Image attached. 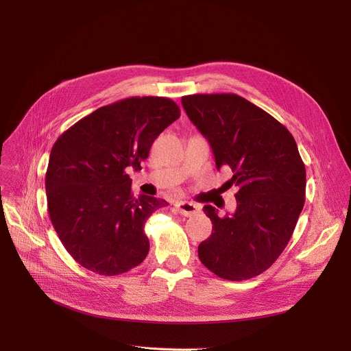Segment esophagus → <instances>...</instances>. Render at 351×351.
I'll return each instance as SVG.
<instances>
[{"mask_svg":"<svg viewBox=\"0 0 351 351\" xmlns=\"http://www.w3.org/2000/svg\"><path fill=\"white\" fill-rule=\"evenodd\" d=\"M175 208L178 209V212L183 216H195L196 213H199V206L192 204V202H178L175 205Z\"/></svg>","mask_w":351,"mask_h":351,"instance_id":"34e87169","label":"esophagus"}]
</instances>
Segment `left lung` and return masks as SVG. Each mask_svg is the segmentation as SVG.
<instances>
[{
  "instance_id": "obj_1",
  "label": "left lung",
  "mask_w": 351,
  "mask_h": 351,
  "mask_svg": "<svg viewBox=\"0 0 351 351\" xmlns=\"http://www.w3.org/2000/svg\"><path fill=\"white\" fill-rule=\"evenodd\" d=\"M204 135L216 168H229L236 210L219 216L206 205L212 234L197 247L200 262L219 278L239 282L267 270L287 246L302 213L306 169L298 145L279 121L236 94L182 97Z\"/></svg>"
}]
</instances>
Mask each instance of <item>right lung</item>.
Here are the masks:
<instances>
[{
  "label": "right lung",
  "instance_id": "obj_1",
  "mask_svg": "<svg viewBox=\"0 0 351 351\" xmlns=\"http://www.w3.org/2000/svg\"><path fill=\"white\" fill-rule=\"evenodd\" d=\"M179 117L169 98H126L98 108L53 143L45 175L49 217L85 269L117 276L145 261L146 219L168 202L135 197L128 171H141L154 141Z\"/></svg>",
  "mask_w": 351,
  "mask_h": 351
}]
</instances>
